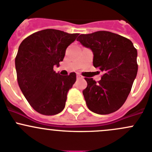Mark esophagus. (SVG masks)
Masks as SVG:
<instances>
[{
	"mask_svg": "<svg viewBox=\"0 0 152 152\" xmlns=\"http://www.w3.org/2000/svg\"><path fill=\"white\" fill-rule=\"evenodd\" d=\"M76 77H77V79H82V76H81V75H79V74H77V75H76Z\"/></svg>",
	"mask_w": 152,
	"mask_h": 152,
	"instance_id": "esophagus-1",
	"label": "esophagus"
}]
</instances>
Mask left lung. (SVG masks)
Instances as JSON below:
<instances>
[{
  "label": "left lung",
  "instance_id": "8db88e82",
  "mask_svg": "<svg viewBox=\"0 0 152 152\" xmlns=\"http://www.w3.org/2000/svg\"><path fill=\"white\" fill-rule=\"evenodd\" d=\"M77 40L93 51V66L104 73L98 83L92 78L85 79L87 87L82 93L87 107L99 115L117 111L137 76V50L129 39L106 31L81 34Z\"/></svg>",
  "mask_w": 152,
  "mask_h": 152
}]
</instances>
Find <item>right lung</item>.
<instances>
[{
    "mask_svg": "<svg viewBox=\"0 0 152 152\" xmlns=\"http://www.w3.org/2000/svg\"><path fill=\"white\" fill-rule=\"evenodd\" d=\"M78 35L45 29L32 34L20 45L15 58L18 85L30 105L40 114L53 115L65 108L76 75L62 76L53 67L59 66L66 48Z\"/></svg>",
    "mask_w": 152,
    "mask_h": 152,
    "instance_id": "obj_1",
    "label": "right lung"
}]
</instances>
